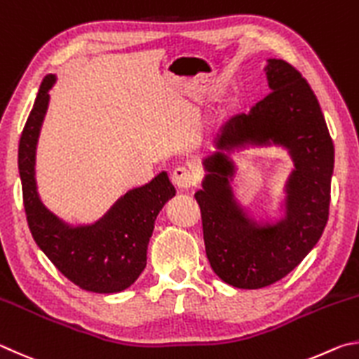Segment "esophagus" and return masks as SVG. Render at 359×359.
I'll return each instance as SVG.
<instances>
[{
	"label": "esophagus",
	"mask_w": 359,
	"mask_h": 359,
	"mask_svg": "<svg viewBox=\"0 0 359 359\" xmlns=\"http://www.w3.org/2000/svg\"><path fill=\"white\" fill-rule=\"evenodd\" d=\"M172 181L180 189H189L197 184V175L189 167H176L172 173Z\"/></svg>",
	"instance_id": "1"
}]
</instances>
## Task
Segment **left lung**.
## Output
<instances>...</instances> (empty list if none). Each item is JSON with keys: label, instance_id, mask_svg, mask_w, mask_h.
I'll use <instances>...</instances> for the list:
<instances>
[{"label": "left lung", "instance_id": "8db88e82", "mask_svg": "<svg viewBox=\"0 0 359 359\" xmlns=\"http://www.w3.org/2000/svg\"><path fill=\"white\" fill-rule=\"evenodd\" d=\"M265 72L271 93L222 126L217 151L203 161V189L196 192L212 271L248 290L285 278L316 246L328 222L334 167V147L309 83L284 60H268ZM246 144H279L295 163L286 185V217L276 224L249 218L229 187L234 166L224 151Z\"/></svg>", "mask_w": 359, "mask_h": 359}]
</instances>
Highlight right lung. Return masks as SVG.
Returning <instances> with one entry per match:
<instances>
[{"mask_svg": "<svg viewBox=\"0 0 359 359\" xmlns=\"http://www.w3.org/2000/svg\"><path fill=\"white\" fill-rule=\"evenodd\" d=\"M56 77L43 79L18 143L23 205L34 241L50 262L86 292H123L147 266V249L154 221L176 191L165 172L148 184L126 192L105 215L91 225L61 221L41 202L36 189V144L48 107V90Z\"/></svg>", "mask_w": 359, "mask_h": 359, "instance_id": "1", "label": "right lung"}]
</instances>
